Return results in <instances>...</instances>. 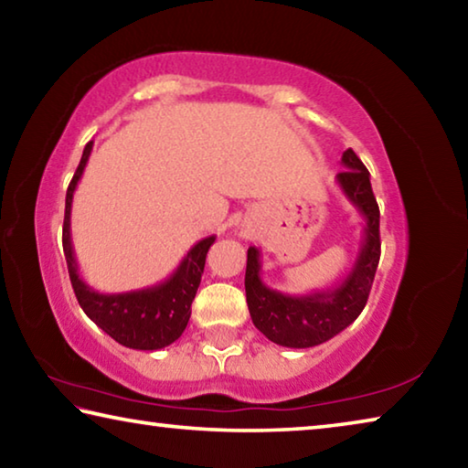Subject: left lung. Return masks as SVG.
<instances>
[{
  "instance_id": "left-lung-1",
  "label": "left lung",
  "mask_w": 468,
  "mask_h": 468,
  "mask_svg": "<svg viewBox=\"0 0 468 468\" xmlns=\"http://www.w3.org/2000/svg\"><path fill=\"white\" fill-rule=\"evenodd\" d=\"M340 163L346 169L338 173L336 184L366 220L359 256L345 281L307 295H284L266 287L260 276V250L253 245L248 250L245 297L251 322L268 340L281 346L310 348L336 336L357 320L374 284L379 262V208L371 192L369 171L351 148L345 150Z\"/></svg>"
}]
</instances>
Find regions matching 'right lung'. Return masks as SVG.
Masks as SVG:
<instances>
[{
    "mask_svg": "<svg viewBox=\"0 0 468 468\" xmlns=\"http://www.w3.org/2000/svg\"><path fill=\"white\" fill-rule=\"evenodd\" d=\"M92 142L84 146L80 165L69 181L66 194V217H63V253H66L69 281L76 292V299L84 314L117 340V343L138 348V351H158L184 335V330L192 315V301L200 287L206 253L217 237H204L197 241L187 256L181 260L177 271L163 282L146 289L125 291V292H101L86 284L78 272V262L74 256L72 231H69V215H72V200L78 181H80L86 163H89Z\"/></svg>",
    "mask_w": 468,
    "mask_h": 468,
    "instance_id": "right-lung-1",
    "label": "right lung"
}]
</instances>
